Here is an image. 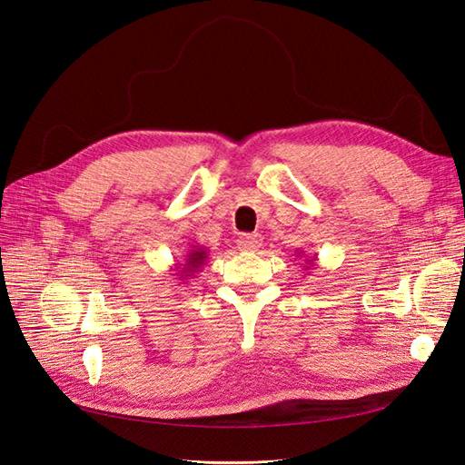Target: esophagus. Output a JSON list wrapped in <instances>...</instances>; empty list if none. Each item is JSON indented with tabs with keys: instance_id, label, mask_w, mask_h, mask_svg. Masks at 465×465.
<instances>
[{
	"instance_id": "esophagus-1",
	"label": "esophagus",
	"mask_w": 465,
	"mask_h": 465,
	"mask_svg": "<svg viewBox=\"0 0 465 465\" xmlns=\"http://www.w3.org/2000/svg\"><path fill=\"white\" fill-rule=\"evenodd\" d=\"M262 242H263V238L258 232L256 234H242L236 241L238 250H242V252H256L258 248H262Z\"/></svg>"
}]
</instances>
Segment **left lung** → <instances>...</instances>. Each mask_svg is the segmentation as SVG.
<instances>
[{
	"label": "left lung",
	"instance_id": "1",
	"mask_svg": "<svg viewBox=\"0 0 465 465\" xmlns=\"http://www.w3.org/2000/svg\"><path fill=\"white\" fill-rule=\"evenodd\" d=\"M306 262H308V265H304L306 270H312V265H314V262H316V256H314V258H308Z\"/></svg>",
	"mask_w": 465,
	"mask_h": 465
}]
</instances>
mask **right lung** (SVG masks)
Here are the masks:
<instances>
[{"label":"right lung","instance_id":"right-lung-1","mask_svg":"<svg viewBox=\"0 0 465 465\" xmlns=\"http://www.w3.org/2000/svg\"><path fill=\"white\" fill-rule=\"evenodd\" d=\"M207 256H209L207 248H203V246H192V250L188 252L184 263H178L176 267H173V272H176L173 275H178L180 281L195 277V273H198L202 270V265L207 262Z\"/></svg>","mask_w":465,"mask_h":465}]
</instances>
